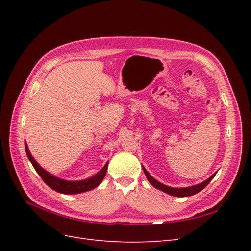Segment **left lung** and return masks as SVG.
Here are the masks:
<instances>
[{
    "label": "left lung",
    "instance_id": "obj_1",
    "mask_svg": "<svg viewBox=\"0 0 251 251\" xmlns=\"http://www.w3.org/2000/svg\"><path fill=\"white\" fill-rule=\"evenodd\" d=\"M142 169H143L144 174H146V176H147L149 182H150L151 185L155 186L158 189H160V191H162V192H164L166 194L175 196V197H188V196H193V195H195L197 193H199V192L202 191L203 188L206 187L207 184L211 181V179L216 176V174H214L207 180H205L204 182H202V183H200L198 185L189 186V187H185V188H174V187L166 186V185L160 183V182H158L156 179H154L153 177L151 176V175L148 173V171L146 169H144V168H142Z\"/></svg>",
    "mask_w": 251,
    "mask_h": 251
}]
</instances>
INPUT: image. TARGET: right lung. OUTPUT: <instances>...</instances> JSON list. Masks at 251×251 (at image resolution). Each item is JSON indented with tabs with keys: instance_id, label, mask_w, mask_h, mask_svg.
I'll return each instance as SVG.
<instances>
[{
	"instance_id": "right-lung-1",
	"label": "right lung",
	"mask_w": 251,
	"mask_h": 251,
	"mask_svg": "<svg viewBox=\"0 0 251 251\" xmlns=\"http://www.w3.org/2000/svg\"><path fill=\"white\" fill-rule=\"evenodd\" d=\"M25 148H26V153H27L29 160L31 161L33 168L35 169L37 174L40 175L43 181L49 187L54 189L55 192H58V193L72 195V194H79V193L91 191V189H93L100 184V182L102 181V179L105 176V173H107L108 163L103 166L102 170L100 173H97L92 178H89V179L82 180V181H66V180L58 179L54 176H52V175L49 174L48 172L43 170L41 166L37 164V162L34 160L31 154H30L28 147L25 146Z\"/></svg>"
}]
</instances>
